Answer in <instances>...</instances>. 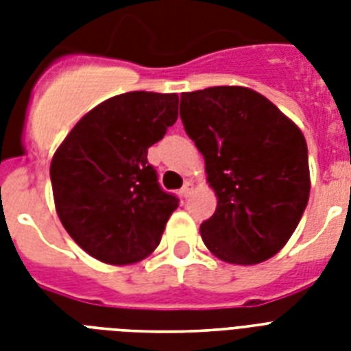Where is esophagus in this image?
<instances>
[{
    "mask_svg": "<svg viewBox=\"0 0 351 351\" xmlns=\"http://www.w3.org/2000/svg\"><path fill=\"white\" fill-rule=\"evenodd\" d=\"M191 189H193V184H191V182H186V184H184V187H182V189H180L182 198H187V197H189V195H191Z\"/></svg>",
    "mask_w": 351,
    "mask_h": 351,
    "instance_id": "obj_1",
    "label": "esophagus"
}]
</instances>
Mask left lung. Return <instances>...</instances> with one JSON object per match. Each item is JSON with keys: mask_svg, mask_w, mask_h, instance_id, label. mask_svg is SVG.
<instances>
[{"mask_svg": "<svg viewBox=\"0 0 351 351\" xmlns=\"http://www.w3.org/2000/svg\"><path fill=\"white\" fill-rule=\"evenodd\" d=\"M180 118L219 198L200 226L204 244L231 264L267 261L288 242L310 197L302 132L245 87L184 93Z\"/></svg>", "mask_w": 351, "mask_h": 351, "instance_id": "1", "label": "left lung"}]
</instances>
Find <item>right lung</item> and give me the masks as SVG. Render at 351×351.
<instances>
[{
    "label": "right lung",
    "instance_id": "add662e5",
    "mask_svg": "<svg viewBox=\"0 0 351 351\" xmlns=\"http://www.w3.org/2000/svg\"><path fill=\"white\" fill-rule=\"evenodd\" d=\"M178 118V96H112L74 125L51 162L58 217L74 242L107 264H132L160 244L178 197L158 184L147 149Z\"/></svg>",
    "mask_w": 351,
    "mask_h": 351
}]
</instances>
